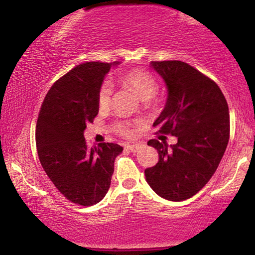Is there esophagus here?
<instances>
[{
	"instance_id": "1",
	"label": "esophagus",
	"mask_w": 255,
	"mask_h": 255,
	"mask_svg": "<svg viewBox=\"0 0 255 255\" xmlns=\"http://www.w3.org/2000/svg\"><path fill=\"white\" fill-rule=\"evenodd\" d=\"M126 148L130 152H137V150L140 148V146L137 144H128V145H126Z\"/></svg>"
}]
</instances>
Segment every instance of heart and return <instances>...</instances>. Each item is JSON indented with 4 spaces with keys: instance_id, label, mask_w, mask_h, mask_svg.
Instances as JSON below:
<instances>
[{
    "instance_id": "b5f03b06",
    "label": "heart",
    "mask_w": 255,
    "mask_h": 255,
    "mask_svg": "<svg viewBox=\"0 0 255 255\" xmlns=\"http://www.w3.org/2000/svg\"><path fill=\"white\" fill-rule=\"evenodd\" d=\"M120 84L133 91L141 102L151 101L157 95L158 91L156 79L152 77L150 73L142 71V69H133V71L126 73L124 77L120 79ZM111 95H113L111 84L109 81H104L98 91L99 107L107 108L111 102ZM116 130L126 136H129L131 134L129 124L127 122L116 124Z\"/></svg>"
}]
</instances>
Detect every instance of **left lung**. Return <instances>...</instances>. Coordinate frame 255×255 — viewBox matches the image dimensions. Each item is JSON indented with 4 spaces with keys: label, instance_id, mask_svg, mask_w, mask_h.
<instances>
[{
    "label": "left lung",
    "instance_id": "8db88e82",
    "mask_svg": "<svg viewBox=\"0 0 255 255\" xmlns=\"http://www.w3.org/2000/svg\"><path fill=\"white\" fill-rule=\"evenodd\" d=\"M150 67L168 90L153 127L176 136L177 142H147L159 160L146 169L145 177L159 197L182 201L197 194L217 170L229 141V108L218 85L188 63L152 61Z\"/></svg>",
    "mask_w": 255,
    "mask_h": 255
}]
</instances>
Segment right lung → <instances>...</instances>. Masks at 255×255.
Returning <instances> with one entry per match:
<instances>
[{"label": "right lung", "instance_id": "1", "mask_svg": "<svg viewBox=\"0 0 255 255\" xmlns=\"http://www.w3.org/2000/svg\"><path fill=\"white\" fill-rule=\"evenodd\" d=\"M121 62H85L51 86L36 127L38 157L55 187L72 203L91 206L110 188L115 158L124 147L101 142L87 147L84 131L98 115V91Z\"/></svg>", "mask_w": 255, "mask_h": 255}]
</instances>
